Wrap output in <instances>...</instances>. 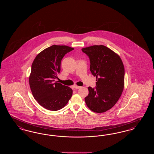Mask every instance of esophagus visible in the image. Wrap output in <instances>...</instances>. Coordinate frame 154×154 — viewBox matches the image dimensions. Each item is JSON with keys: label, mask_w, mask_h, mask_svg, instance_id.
<instances>
[{"label": "esophagus", "mask_w": 154, "mask_h": 154, "mask_svg": "<svg viewBox=\"0 0 154 154\" xmlns=\"http://www.w3.org/2000/svg\"><path fill=\"white\" fill-rule=\"evenodd\" d=\"M74 88L75 89H79V88H81V87H79V86H77V85H74Z\"/></svg>", "instance_id": "esophagus-1"}]
</instances>
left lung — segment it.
I'll list each match as a JSON object with an SVG mask.
<instances>
[{
  "label": "left lung",
  "instance_id": "1",
  "mask_svg": "<svg viewBox=\"0 0 154 154\" xmlns=\"http://www.w3.org/2000/svg\"><path fill=\"white\" fill-rule=\"evenodd\" d=\"M90 60V70L96 77L95 88L89 87L85 101L97 113L111 109L119 100L124 87L125 69L119 56L100 45L82 48Z\"/></svg>",
  "mask_w": 154,
  "mask_h": 154
}]
</instances>
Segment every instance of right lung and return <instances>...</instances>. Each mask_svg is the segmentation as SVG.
<instances>
[{
    "label": "right lung",
    "instance_id": "1",
    "mask_svg": "<svg viewBox=\"0 0 154 154\" xmlns=\"http://www.w3.org/2000/svg\"><path fill=\"white\" fill-rule=\"evenodd\" d=\"M73 48L53 45L40 52L34 59L29 78L34 98L47 110L57 111L65 107L71 98L73 90L55 81L60 71V63Z\"/></svg>",
    "mask_w": 154,
    "mask_h": 154
}]
</instances>
